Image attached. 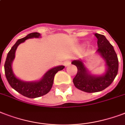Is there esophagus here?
I'll return each mask as SVG.
<instances>
[{
  "instance_id": "34e87169",
  "label": "esophagus",
  "mask_w": 125,
  "mask_h": 125,
  "mask_svg": "<svg viewBox=\"0 0 125 125\" xmlns=\"http://www.w3.org/2000/svg\"><path fill=\"white\" fill-rule=\"evenodd\" d=\"M63 64H64L65 66H69V65L71 64V61L70 60H66L65 61L64 63H63Z\"/></svg>"
}]
</instances>
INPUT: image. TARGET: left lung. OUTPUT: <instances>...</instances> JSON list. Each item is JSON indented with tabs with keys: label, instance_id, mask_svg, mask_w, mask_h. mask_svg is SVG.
<instances>
[{
	"label": "left lung",
	"instance_id": "1",
	"mask_svg": "<svg viewBox=\"0 0 125 125\" xmlns=\"http://www.w3.org/2000/svg\"><path fill=\"white\" fill-rule=\"evenodd\" d=\"M98 39V50L101 57L104 60L106 71L102 75H94L89 71L81 60H73L71 63L77 67V73L73 80L76 88L83 92L93 93L100 92L108 87L117 75L119 68L117 55L113 46L104 35L95 33Z\"/></svg>",
	"mask_w": 125,
	"mask_h": 125
}]
</instances>
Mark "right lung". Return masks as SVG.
Segmentation results:
<instances>
[{
  "label": "right lung",
  "mask_w": 125,
  "mask_h": 125,
  "mask_svg": "<svg viewBox=\"0 0 125 125\" xmlns=\"http://www.w3.org/2000/svg\"><path fill=\"white\" fill-rule=\"evenodd\" d=\"M40 37L41 34L36 32L30 33L24 38L18 40V41L16 42V44L12 47L11 50L8 53L6 60L4 63L6 77L10 85L20 94L29 98H35L42 96L48 93L50 89L52 88L54 83V76L56 73L58 71L62 70L65 67L63 65H59L53 67L50 70H48L44 75L41 79L38 81H23L15 76L12 71V63L15 58V52L18 46L28 39L39 38Z\"/></svg>",
  "instance_id": "add662e5"
}]
</instances>
